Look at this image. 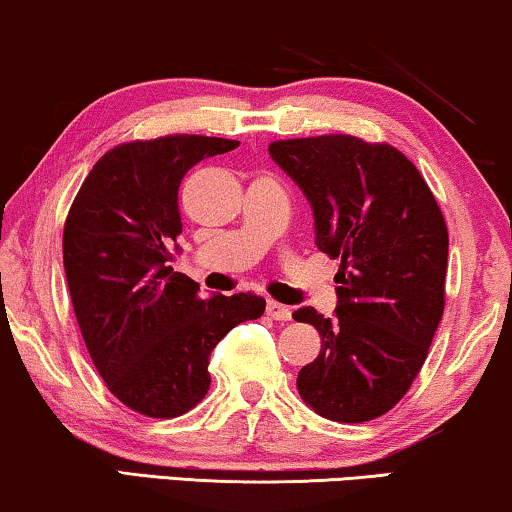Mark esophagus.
Instances as JSON below:
<instances>
[{
	"instance_id": "obj_1",
	"label": "esophagus",
	"mask_w": 512,
	"mask_h": 512,
	"mask_svg": "<svg viewBox=\"0 0 512 512\" xmlns=\"http://www.w3.org/2000/svg\"><path fill=\"white\" fill-rule=\"evenodd\" d=\"M265 310H268L270 317L277 319V321H289L291 319V307H286L282 303H275V300H268V307H265Z\"/></svg>"
}]
</instances>
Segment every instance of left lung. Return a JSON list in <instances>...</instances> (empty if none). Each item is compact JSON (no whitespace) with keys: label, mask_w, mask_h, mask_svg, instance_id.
Masks as SVG:
<instances>
[{"label":"left lung","mask_w":512,"mask_h":512,"mask_svg":"<svg viewBox=\"0 0 512 512\" xmlns=\"http://www.w3.org/2000/svg\"><path fill=\"white\" fill-rule=\"evenodd\" d=\"M270 156L310 202L314 242L338 258L335 317L300 307L321 335L298 394L317 415L359 424L389 412L422 370L445 310L447 226L417 167L352 135L286 139Z\"/></svg>","instance_id":"left-lung-1"}]
</instances>
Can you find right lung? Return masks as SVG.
Instances as JSON below:
<instances>
[{"mask_svg":"<svg viewBox=\"0 0 512 512\" xmlns=\"http://www.w3.org/2000/svg\"><path fill=\"white\" fill-rule=\"evenodd\" d=\"M237 146L200 135L121 144L97 160L69 209L62 258L83 342L111 394L146 417L195 408L212 384V349L265 312L254 293L200 298L172 270L181 179Z\"/></svg>","mask_w":512,"mask_h":512,"instance_id":"obj_1","label":"right lung"}]
</instances>
